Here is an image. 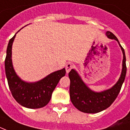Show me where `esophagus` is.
I'll return each mask as SVG.
<instances>
[{"instance_id":"obj_1","label":"esophagus","mask_w":130,"mask_h":130,"mask_svg":"<svg viewBox=\"0 0 130 130\" xmlns=\"http://www.w3.org/2000/svg\"><path fill=\"white\" fill-rule=\"evenodd\" d=\"M74 65H73L72 63H71V62L68 63V64L66 65V66H65V70H66V72L68 74V73L70 72V71H71V70L74 68Z\"/></svg>"}]
</instances>
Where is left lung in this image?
I'll list each match as a JSON object with an SVG mask.
<instances>
[{
  "instance_id": "1",
  "label": "left lung",
  "mask_w": 130,
  "mask_h": 130,
  "mask_svg": "<svg viewBox=\"0 0 130 130\" xmlns=\"http://www.w3.org/2000/svg\"><path fill=\"white\" fill-rule=\"evenodd\" d=\"M106 36L109 38L114 39L119 43L123 54L121 74L116 84L111 88L105 90L103 92H95L91 90L85 84L76 70L72 69L69 73V78L70 79V96L71 101L76 108L85 113L94 114L109 107L115 101L116 97L118 96L121 89L122 85L125 78L127 68L126 58L124 49L122 47L118 38L114 34L107 31Z\"/></svg>"
}]
</instances>
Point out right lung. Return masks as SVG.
Wrapping results in <instances>:
<instances>
[{
    "label": "right lung",
    "instance_id": "add662e5",
    "mask_svg": "<svg viewBox=\"0 0 130 130\" xmlns=\"http://www.w3.org/2000/svg\"><path fill=\"white\" fill-rule=\"evenodd\" d=\"M15 36L16 34L9 41L5 60L9 87L14 99L22 106L30 109L41 108L50 102L53 91L60 78L65 75V69L51 73L37 82L27 83L22 80L15 72L11 61V48Z\"/></svg>",
    "mask_w": 130,
    "mask_h": 130
}]
</instances>
